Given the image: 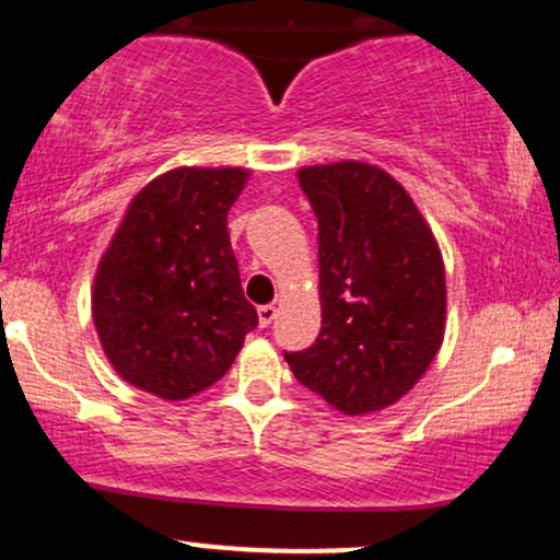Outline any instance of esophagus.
I'll use <instances>...</instances> for the list:
<instances>
[{
    "label": "esophagus",
    "instance_id": "1",
    "mask_svg": "<svg viewBox=\"0 0 560 560\" xmlns=\"http://www.w3.org/2000/svg\"><path fill=\"white\" fill-rule=\"evenodd\" d=\"M273 318H276V305H260L258 307V320H260L262 329H266V326H271Z\"/></svg>",
    "mask_w": 560,
    "mask_h": 560
}]
</instances>
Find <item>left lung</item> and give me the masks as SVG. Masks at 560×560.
Segmentation results:
<instances>
[{
    "label": "left lung",
    "instance_id": "8db88e82",
    "mask_svg": "<svg viewBox=\"0 0 560 560\" xmlns=\"http://www.w3.org/2000/svg\"><path fill=\"white\" fill-rule=\"evenodd\" d=\"M318 221L320 331L289 369L347 416L387 408L434 361L445 334V266L408 191L369 163L302 168Z\"/></svg>",
    "mask_w": 560,
    "mask_h": 560
}]
</instances>
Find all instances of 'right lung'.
Wrapping results in <instances>:
<instances>
[{"mask_svg":"<svg viewBox=\"0 0 560 560\" xmlns=\"http://www.w3.org/2000/svg\"><path fill=\"white\" fill-rule=\"evenodd\" d=\"M244 182L242 168H176L133 197L92 298L100 342L133 387L186 400L226 374L258 326L226 229Z\"/></svg>","mask_w":560,"mask_h":560,"instance_id":"1","label":"right lung"}]
</instances>
